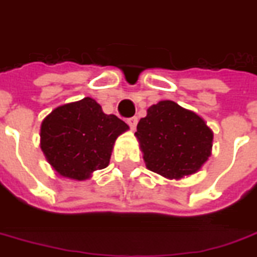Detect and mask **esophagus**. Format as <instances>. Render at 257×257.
I'll use <instances>...</instances> for the list:
<instances>
[{
	"label": "esophagus",
	"instance_id": "34e87169",
	"mask_svg": "<svg viewBox=\"0 0 257 257\" xmlns=\"http://www.w3.org/2000/svg\"><path fill=\"white\" fill-rule=\"evenodd\" d=\"M127 123H128V126L131 127V130H136L137 123H138V117H130V119H127Z\"/></svg>",
	"mask_w": 257,
	"mask_h": 257
}]
</instances>
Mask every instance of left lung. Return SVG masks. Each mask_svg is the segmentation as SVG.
<instances>
[{
  "instance_id": "left-lung-1",
  "label": "left lung",
  "mask_w": 257,
  "mask_h": 257,
  "mask_svg": "<svg viewBox=\"0 0 257 257\" xmlns=\"http://www.w3.org/2000/svg\"><path fill=\"white\" fill-rule=\"evenodd\" d=\"M146 112L136 133L146 168L168 180L198 172L213 150V130L203 117L172 100H161Z\"/></svg>"
}]
</instances>
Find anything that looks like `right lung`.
<instances>
[{"label": "right lung", "instance_id": "add662e5", "mask_svg": "<svg viewBox=\"0 0 257 257\" xmlns=\"http://www.w3.org/2000/svg\"><path fill=\"white\" fill-rule=\"evenodd\" d=\"M130 127L92 97L59 105L40 126V149L55 175L84 181L108 167L115 141Z\"/></svg>", "mask_w": 257, "mask_h": 257}]
</instances>
